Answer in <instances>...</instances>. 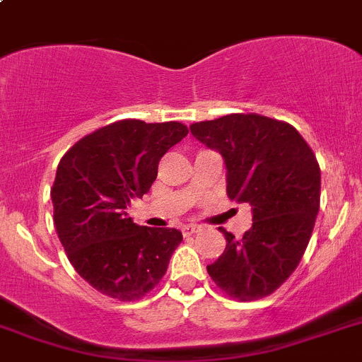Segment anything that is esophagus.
I'll return each mask as SVG.
<instances>
[{"label":"esophagus","mask_w":362,"mask_h":362,"mask_svg":"<svg viewBox=\"0 0 362 362\" xmlns=\"http://www.w3.org/2000/svg\"><path fill=\"white\" fill-rule=\"evenodd\" d=\"M202 231V226L198 224H189V226H182V235L184 236H191L194 235V233Z\"/></svg>","instance_id":"obj_1"}]
</instances>
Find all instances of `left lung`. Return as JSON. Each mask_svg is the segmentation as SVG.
Returning <instances> with one entry per match:
<instances>
[{
  "label": "left lung",
  "mask_w": 362,
  "mask_h": 362,
  "mask_svg": "<svg viewBox=\"0 0 362 362\" xmlns=\"http://www.w3.org/2000/svg\"><path fill=\"white\" fill-rule=\"evenodd\" d=\"M228 168L231 202L252 204V228L206 266L215 286L236 301L273 294L298 268L320 206V168L294 126L259 113H229L191 124Z\"/></svg>",
  "instance_id": "left-lung-1"
}]
</instances>
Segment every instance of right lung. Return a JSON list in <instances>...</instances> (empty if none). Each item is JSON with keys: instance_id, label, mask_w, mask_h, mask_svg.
I'll return each mask as SVG.
<instances>
[{"instance_id": "1", "label": "right lung", "mask_w": 362, "mask_h": 362, "mask_svg": "<svg viewBox=\"0 0 362 362\" xmlns=\"http://www.w3.org/2000/svg\"><path fill=\"white\" fill-rule=\"evenodd\" d=\"M182 122L122 119L76 141L50 189L54 226L73 268L98 293L136 301L166 273L182 233L145 228L127 217L148 192L160 158L187 136Z\"/></svg>"}]
</instances>
